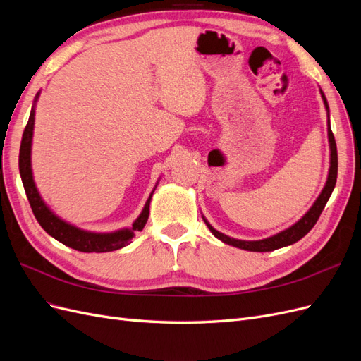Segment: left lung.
Returning <instances> with one entry per match:
<instances>
[{"label": "left lung", "mask_w": 361, "mask_h": 361, "mask_svg": "<svg viewBox=\"0 0 361 361\" xmlns=\"http://www.w3.org/2000/svg\"><path fill=\"white\" fill-rule=\"evenodd\" d=\"M321 94H322V99H324L326 111H329V104H326L325 94L322 93V90H321ZM329 141H330V171H329V179H326V183H325L322 192L319 194V197L316 199V202L313 203V206L307 211V214H305L298 223H295L293 226L286 228V231H283V232H280V233H277L274 236H269L267 239H260V241H241V239H235V238H231V236H227V235H224L221 232L215 231V228L203 218L206 226L209 227V231L212 232V235L215 238L220 239V241H223L224 244L233 245V247L243 248V250H248V251H259V253H264V251L277 250V248L286 247V245H290V244H295L297 241H300L302 236H305L312 231V227L316 224V221H318L319 215L322 214L324 207H325L326 202H329L330 195H331V192H333V190L336 187V179H337V147H336L334 135H333L331 128H330V111H329Z\"/></svg>", "instance_id": "8db88e82"}]
</instances>
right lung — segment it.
I'll use <instances>...</instances> for the list:
<instances>
[{
  "label": "right lung",
  "mask_w": 361,
  "mask_h": 361,
  "mask_svg": "<svg viewBox=\"0 0 361 361\" xmlns=\"http://www.w3.org/2000/svg\"><path fill=\"white\" fill-rule=\"evenodd\" d=\"M37 97H39V93L36 94L35 104H32L28 123L24 129L23 141H20V149H19L20 179H23L25 194L28 197L32 214L36 216V220L48 235L56 238L57 241H60L64 245H68L73 250L82 251V253H106V251H114L128 245L130 243V239L134 238L135 232L143 231V227L147 223L149 206H150V199L154 191H152V194L149 195L143 212L140 214V216L134 221L130 228H122V231L111 232V233H94V232L82 231V228H78L66 221H63L61 218H59L56 214H54L45 204V202L42 200L40 194L36 188V183L32 180L31 140H32V128H35V106H36Z\"/></svg>",
  "instance_id": "right-lung-1"
}]
</instances>
